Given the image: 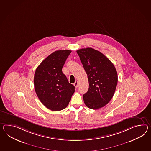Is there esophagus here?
<instances>
[{
  "mask_svg": "<svg viewBox=\"0 0 151 151\" xmlns=\"http://www.w3.org/2000/svg\"><path fill=\"white\" fill-rule=\"evenodd\" d=\"M78 82L77 81H75V82L74 83V85L76 88H77V87H78Z\"/></svg>",
  "mask_w": 151,
  "mask_h": 151,
  "instance_id": "esophagus-1",
  "label": "esophagus"
}]
</instances>
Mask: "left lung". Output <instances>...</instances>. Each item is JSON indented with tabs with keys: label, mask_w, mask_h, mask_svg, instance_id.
Masks as SVG:
<instances>
[{
	"label": "left lung",
	"mask_w": 151,
	"mask_h": 151,
	"mask_svg": "<svg viewBox=\"0 0 151 151\" xmlns=\"http://www.w3.org/2000/svg\"><path fill=\"white\" fill-rule=\"evenodd\" d=\"M76 52L88 79V90L83 96L85 105L93 110L101 108L114 94L118 82L116 69L105 55L93 48Z\"/></svg>",
	"instance_id": "left-lung-1"
}]
</instances>
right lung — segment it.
<instances>
[{"instance_id": "1", "label": "right lung", "mask_w": 151, "mask_h": 151, "mask_svg": "<svg viewBox=\"0 0 151 151\" xmlns=\"http://www.w3.org/2000/svg\"><path fill=\"white\" fill-rule=\"evenodd\" d=\"M70 50L54 52L37 66L34 77V88L41 102L54 111L66 108L75 87L63 73V66Z\"/></svg>"}]
</instances>
